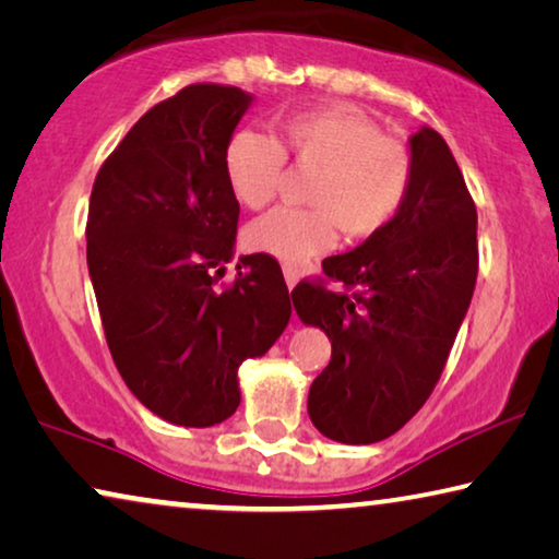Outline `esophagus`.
Returning a JSON list of instances; mask_svg holds the SVG:
<instances>
[{
	"label": "esophagus",
	"instance_id": "obj_1",
	"mask_svg": "<svg viewBox=\"0 0 559 559\" xmlns=\"http://www.w3.org/2000/svg\"><path fill=\"white\" fill-rule=\"evenodd\" d=\"M283 278H286L288 290H294L298 283V269H294V265H283Z\"/></svg>",
	"mask_w": 559,
	"mask_h": 559
}]
</instances>
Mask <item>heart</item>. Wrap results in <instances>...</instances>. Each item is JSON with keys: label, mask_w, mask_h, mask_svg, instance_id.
I'll use <instances>...</instances> for the list:
<instances>
[{"label": "heart", "mask_w": 559, "mask_h": 559, "mask_svg": "<svg viewBox=\"0 0 559 559\" xmlns=\"http://www.w3.org/2000/svg\"><path fill=\"white\" fill-rule=\"evenodd\" d=\"M286 158L300 171H313L306 189L313 209H276L243 234L248 251L286 265L328 251L335 228L350 241L380 234L411 186L403 144L350 106H318L283 117L276 139L248 129L228 139L224 174L231 197L248 211L269 206L286 176Z\"/></svg>", "instance_id": "b5f03b06"}]
</instances>
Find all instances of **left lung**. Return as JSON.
<instances>
[{
    "instance_id": "left-lung-1",
    "label": "left lung",
    "mask_w": 559,
    "mask_h": 559,
    "mask_svg": "<svg viewBox=\"0 0 559 559\" xmlns=\"http://www.w3.org/2000/svg\"><path fill=\"white\" fill-rule=\"evenodd\" d=\"M345 290L298 283L294 308L325 331L331 362L308 415L325 438L370 445L420 411L445 368L477 278V211L436 129L411 136V186L397 216L323 261Z\"/></svg>"
}]
</instances>
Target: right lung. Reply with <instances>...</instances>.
I'll list each match as a JSON object with an SVG mask.
<instances>
[{
    "label": "right lung",
    "mask_w": 559,
    "mask_h": 559,
    "mask_svg": "<svg viewBox=\"0 0 559 559\" xmlns=\"http://www.w3.org/2000/svg\"><path fill=\"white\" fill-rule=\"evenodd\" d=\"M251 102L238 86H183L131 127L88 201L86 263L111 358L141 405L183 428L231 418L238 368L290 318L271 255H243L234 286L216 288L241 211L224 152Z\"/></svg>",
    "instance_id": "add662e5"
}]
</instances>
